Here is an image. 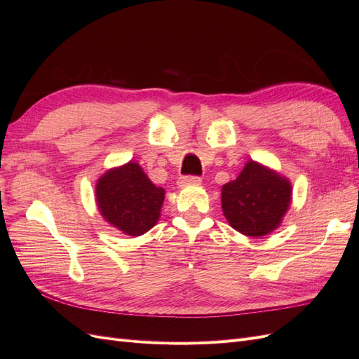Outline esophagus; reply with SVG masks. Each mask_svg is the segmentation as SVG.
Returning <instances> with one entry per match:
<instances>
[{
  "mask_svg": "<svg viewBox=\"0 0 359 359\" xmlns=\"http://www.w3.org/2000/svg\"><path fill=\"white\" fill-rule=\"evenodd\" d=\"M202 181L198 175H186L180 180V186H189V184H199Z\"/></svg>",
  "mask_w": 359,
  "mask_h": 359,
  "instance_id": "obj_1",
  "label": "esophagus"
}]
</instances>
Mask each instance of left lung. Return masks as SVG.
<instances>
[{
	"instance_id": "8db88e82",
	"label": "left lung",
	"mask_w": 359,
	"mask_h": 359,
	"mask_svg": "<svg viewBox=\"0 0 359 359\" xmlns=\"http://www.w3.org/2000/svg\"><path fill=\"white\" fill-rule=\"evenodd\" d=\"M290 196L286 178L248 161L240 177L223 186L222 208L235 231L247 236H264L280 224Z\"/></svg>"
}]
</instances>
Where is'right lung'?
I'll use <instances>...</instances> for the list:
<instances>
[{
    "label": "right lung",
    "instance_id": "1",
    "mask_svg": "<svg viewBox=\"0 0 359 359\" xmlns=\"http://www.w3.org/2000/svg\"><path fill=\"white\" fill-rule=\"evenodd\" d=\"M95 198L106 222L139 236L157 223L165 190L156 187L137 163L130 161L104 173L97 182Z\"/></svg>",
    "mask_w": 359,
    "mask_h": 359
}]
</instances>
